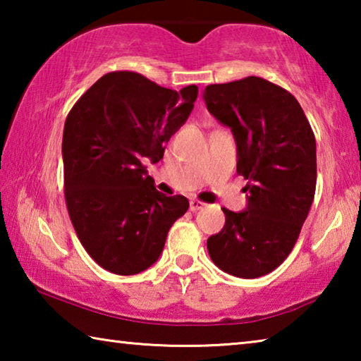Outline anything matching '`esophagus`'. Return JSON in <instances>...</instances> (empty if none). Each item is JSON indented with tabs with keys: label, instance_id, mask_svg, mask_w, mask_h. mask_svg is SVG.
<instances>
[{
	"label": "esophagus",
	"instance_id": "34e87169",
	"mask_svg": "<svg viewBox=\"0 0 361 361\" xmlns=\"http://www.w3.org/2000/svg\"><path fill=\"white\" fill-rule=\"evenodd\" d=\"M205 207V204L202 200H197V199H191V202H189V210L191 212H197V210H202Z\"/></svg>",
	"mask_w": 361,
	"mask_h": 361
}]
</instances>
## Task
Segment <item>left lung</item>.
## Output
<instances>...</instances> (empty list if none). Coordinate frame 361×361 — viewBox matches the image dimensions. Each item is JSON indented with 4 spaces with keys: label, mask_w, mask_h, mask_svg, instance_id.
<instances>
[{
    "label": "left lung",
    "mask_w": 361,
    "mask_h": 361,
    "mask_svg": "<svg viewBox=\"0 0 361 361\" xmlns=\"http://www.w3.org/2000/svg\"><path fill=\"white\" fill-rule=\"evenodd\" d=\"M207 109L237 145V173L248 180L247 209L226 215L209 237L212 261L231 276L256 279L286 259L299 237L317 185L315 137L288 90L248 76L204 90Z\"/></svg>",
    "instance_id": "left-lung-1"
}]
</instances>
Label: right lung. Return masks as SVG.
I'll return each instance as SVG.
<instances>
[{"mask_svg": "<svg viewBox=\"0 0 361 361\" xmlns=\"http://www.w3.org/2000/svg\"><path fill=\"white\" fill-rule=\"evenodd\" d=\"M197 92L194 84L176 92L140 73L113 71L66 116V209L85 252L106 271L133 276L154 264L169 229L188 212L185 195L157 191L143 162L164 157Z\"/></svg>", "mask_w": 361, "mask_h": 361, "instance_id": "obj_1", "label": "right lung"}]
</instances>
